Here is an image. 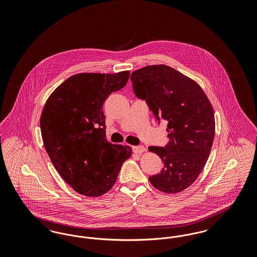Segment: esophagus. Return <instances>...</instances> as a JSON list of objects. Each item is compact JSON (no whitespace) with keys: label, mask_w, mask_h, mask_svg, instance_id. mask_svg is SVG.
Returning <instances> with one entry per match:
<instances>
[{"label":"esophagus","mask_w":257,"mask_h":257,"mask_svg":"<svg viewBox=\"0 0 257 257\" xmlns=\"http://www.w3.org/2000/svg\"><path fill=\"white\" fill-rule=\"evenodd\" d=\"M144 151H146V148L143 146H138V147H133V152L136 154H141Z\"/></svg>","instance_id":"34e87169"}]
</instances>
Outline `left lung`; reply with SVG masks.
<instances>
[{
    "mask_svg": "<svg viewBox=\"0 0 257 257\" xmlns=\"http://www.w3.org/2000/svg\"><path fill=\"white\" fill-rule=\"evenodd\" d=\"M130 80L156 121H168V144L148 147L163 162V170L149 181L164 193H179L195 182L207 162L215 135L213 108L196 82L170 66L149 65Z\"/></svg>",
    "mask_w": 257,
    "mask_h": 257,
    "instance_id": "1",
    "label": "left lung"
}]
</instances>
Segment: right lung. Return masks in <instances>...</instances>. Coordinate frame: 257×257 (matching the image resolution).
I'll return each mask as SVG.
<instances>
[{
	"instance_id": "right-lung-1",
	"label": "right lung",
	"mask_w": 257,
	"mask_h": 257,
	"mask_svg": "<svg viewBox=\"0 0 257 257\" xmlns=\"http://www.w3.org/2000/svg\"><path fill=\"white\" fill-rule=\"evenodd\" d=\"M129 71L80 73L58 86L40 117L44 147L55 169L77 193L100 196L114 185L129 147L106 139L102 107L111 92L126 86Z\"/></svg>"
}]
</instances>
